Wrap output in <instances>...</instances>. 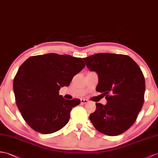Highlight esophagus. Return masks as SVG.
Here are the masks:
<instances>
[{"label": "esophagus", "mask_w": 158, "mask_h": 158, "mask_svg": "<svg viewBox=\"0 0 158 158\" xmlns=\"http://www.w3.org/2000/svg\"><path fill=\"white\" fill-rule=\"evenodd\" d=\"M87 100H86V99H81V103L82 104H87Z\"/></svg>", "instance_id": "34e87169"}]
</instances>
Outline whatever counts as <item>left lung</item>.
Here are the masks:
<instances>
[{
    "instance_id": "obj_1",
    "label": "left lung",
    "mask_w": 158,
    "mask_h": 158,
    "mask_svg": "<svg viewBox=\"0 0 158 158\" xmlns=\"http://www.w3.org/2000/svg\"><path fill=\"white\" fill-rule=\"evenodd\" d=\"M87 67L98 75L96 91L107 104L96 103L89 115L101 133L116 136L133 125L144 102L145 82L139 65L124 54L98 53L84 58Z\"/></svg>"
}]
</instances>
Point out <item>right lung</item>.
Here are the masks:
<instances>
[{"label": "right lung", "mask_w": 158, "mask_h": 158, "mask_svg": "<svg viewBox=\"0 0 158 158\" xmlns=\"http://www.w3.org/2000/svg\"><path fill=\"white\" fill-rule=\"evenodd\" d=\"M85 66L82 58L55 53L31 56L20 66L13 91L17 108L32 129L50 134L67 124L72 108L81 101L66 100L59 90Z\"/></svg>", "instance_id": "obj_1"}]
</instances>
